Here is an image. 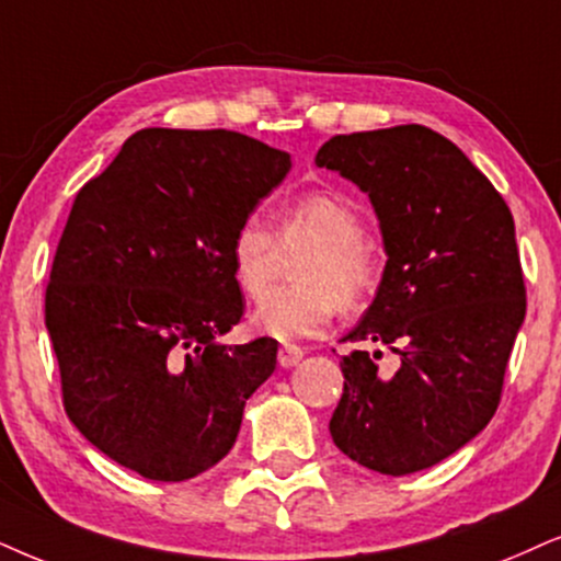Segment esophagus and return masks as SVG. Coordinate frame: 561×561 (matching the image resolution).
Instances as JSON below:
<instances>
[{
    "label": "esophagus",
    "instance_id": "esophagus-1",
    "mask_svg": "<svg viewBox=\"0 0 561 561\" xmlns=\"http://www.w3.org/2000/svg\"><path fill=\"white\" fill-rule=\"evenodd\" d=\"M302 350L295 344H282L279 346V365L282 367H295L302 359Z\"/></svg>",
    "mask_w": 561,
    "mask_h": 561
}]
</instances>
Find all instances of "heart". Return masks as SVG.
Returning a JSON list of instances; mask_svg holds the SVG:
<instances>
[{
	"label": "heart",
	"instance_id": "heart-1",
	"mask_svg": "<svg viewBox=\"0 0 561 561\" xmlns=\"http://www.w3.org/2000/svg\"><path fill=\"white\" fill-rule=\"evenodd\" d=\"M363 215L329 191H308L276 211V238L259 217H245L228 245L230 272L240 293L261 300L274 279L276 240L310 243L295 266L297 285L266 297L253 325L279 342L316 336L331 323L339 305L359 308L378 287L380 261L367 243Z\"/></svg>",
	"mask_w": 561,
	"mask_h": 561
}]
</instances>
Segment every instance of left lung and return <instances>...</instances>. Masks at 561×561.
I'll return each mask as SVG.
<instances>
[{"mask_svg":"<svg viewBox=\"0 0 561 561\" xmlns=\"http://www.w3.org/2000/svg\"><path fill=\"white\" fill-rule=\"evenodd\" d=\"M370 196L386 268L363 321L342 342L380 350L342 357L331 416L336 448L365 469H430L486 427L526 318L515 222L500 191L443 134L420 124L331 137L316 154Z\"/></svg>","mask_w":561,"mask_h":561,"instance_id":"left-lung-1","label":"left lung"}]
</instances>
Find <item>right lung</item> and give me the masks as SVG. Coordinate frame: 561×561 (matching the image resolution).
<instances>
[{
	"instance_id": "add662e5",
	"label": "right lung",
	"mask_w": 561,
	"mask_h": 561,
	"mask_svg": "<svg viewBox=\"0 0 561 561\" xmlns=\"http://www.w3.org/2000/svg\"><path fill=\"white\" fill-rule=\"evenodd\" d=\"M289 168L238 131L141 129L77 191L46 329L67 416L124 469L186 481L236 445L276 342H219L243 318L228 245Z\"/></svg>"
}]
</instances>
